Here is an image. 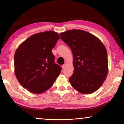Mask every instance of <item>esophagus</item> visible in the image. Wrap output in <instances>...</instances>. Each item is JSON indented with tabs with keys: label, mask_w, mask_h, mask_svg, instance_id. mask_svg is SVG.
<instances>
[{
	"label": "esophagus",
	"mask_w": 124,
	"mask_h": 124,
	"mask_svg": "<svg viewBox=\"0 0 124 124\" xmlns=\"http://www.w3.org/2000/svg\"><path fill=\"white\" fill-rule=\"evenodd\" d=\"M66 64H64L63 65H62V69H64L65 67H66Z\"/></svg>",
	"instance_id": "34e87169"
}]
</instances>
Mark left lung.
Instances as JSON below:
<instances>
[{"instance_id":"left-lung-1","label":"left lung","mask_w":124,"mask_h":124,"mask_svg":"<svg viewBox=\"0 0 124 124\" xmlns=\"http://www.w3.org/2000/svg\"><path fill=\"white\" fill-rule=\"evenodd\" d=\"M60 35L73 53L74 72L69 78L71 85L83 94L95 92L108 74L106 47L98 38L81 29L68 30Z\"/></svg>"}]
</instances>
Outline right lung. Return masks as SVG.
Wrapping results in <instances>:
<instances>
[{"instance_id":"right-lung-1","label":"right lung","mask_w":124,"mask_h":124,"mask_svg":"<svg viewBox=\"0 0 124 124\" xmlns=\"http://www.w3.org/2000/svg\"><path fill=\"white\" fill-rule=\"evenodd\" d=\"M61 38L54 31L34 34L16 49L15 74L18 82L31 93L40 94L49 89L61 68L54 63L52 49Z\"/></svg>"}]
</instances>
